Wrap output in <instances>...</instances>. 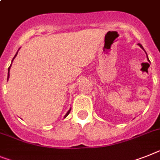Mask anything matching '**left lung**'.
<instances>
[{
  "instance_id": "obj_1",
  "label": "left lung",
  "mask_w": 160,
  "mask_h": 160,
  "mask_svg": "<svg viewBox=\"0 0 160 160\" xmlns=\"http://www.w3.org/2000/svg\"><path fill=\"white\" fill-rule=\"evenodd\" d=\"M138 44H139V43H138ZM139 46H140V47H141L142 49H144V48H143V47H142V46L141 44H139ZM147 59H148V57H147ZM148 61H149V60H148Z\"/></svg>"
}]
</instances>
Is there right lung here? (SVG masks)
Wrapping results in <instances>:
<instances>
[{"mask_svg":"<svg viewBox=\"0 0 160 160\" xmlns=\"http://www.w3.org/2000/svg\"><path fill=\"white\" fill-rule=\"evenodd\" d=\"M17 54H18V52L16 53V55H15V57H16V56H17ZM15 57H13V59H14V58H15ZM10 66H11V65H10ZM10 66H9V69H8V79H9V69H10ZM70 110H71V109H69V111H68V112L66 113V115L65 116V117H64V118H65V117H66L67 116L69 115V112H70Z\"/></svg>","mask_w":160,"mask_h":160,"instance_id":"obj_1","label":"right lung"}]
</instances>
